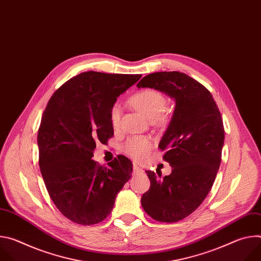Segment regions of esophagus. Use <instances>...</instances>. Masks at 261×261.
<instances>
[{
	"instance_id": "34e87169",
	"label": "esophagus",
	"mask_w": 261,
	"mask_h": 261,
	"mask_svg": "<svg viewBox=\"0 0 261 261\" xmlns=\"http://www.w3.org/2000/svg\"><path fill=\"white\" fill-rule=\"evenodd\" d=\"M133 171H134V173H137V172H141L142 169L136 163H134L133 164Z\"/></svg>"
}]
</instances>
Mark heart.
<instances>
[{"mask_svg": "<svg viewBox=\"0 0 261 261\" xmlns=\"http://www.w3.org/2000/svg\"><path fill=\"white\" fill-rule=\"evenodd\" d=\"M130 103L148 120L163 122L166 118L165 108L167 101L165 96L156 90H142L130 98ZM121 106L116 103L109 109V120L113 127L117 128L121 120ZM152 150V142L146 137L130 138L123 146V151L136 161H144Z\"/></svg>", "mask_w": 261, "mask_h": 261, "instance_id": "heart-1", "label": "heart"}]
</instances>
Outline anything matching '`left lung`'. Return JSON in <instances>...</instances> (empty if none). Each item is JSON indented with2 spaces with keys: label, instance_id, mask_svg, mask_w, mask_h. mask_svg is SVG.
<instances>
[{
  "label": "left lung",
  "instance_id": "8db88e82",
  "mask_svg": "<svg viewBox=\"0 0 261 261\" xmlns=\"http://www.w3.org/2000/svg\"><path fill=\"white\" fill-rule=\"evenodd\" d=\"M155 89L174 99L172 119L159 147L172 167L161 177L146 170L151 187L141 196L144 212L172 223L192 214L211 191L221 163L224 127L210 91L187 74L170 71L144 76L136 86Z\"/></svg>",
  "mask_w": 261,
  "mask_h": 261
}]
</instances>
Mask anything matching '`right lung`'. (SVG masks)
<instances>
[{
	"label": "right lung",
	"instance_id": "obj_1",
	"mask_svg": "<svg viewBox=\"0 0 261 261\" xmlns=\"http://www.w3.org/2000/svg\"><path fill=\"white\" fill-rule=\"evenodd\" d=\"M140 77L84 72L59 88L46 105L37 136L41 174L58 210L77 224L103 221L132 175V162L125 156L109 167L92 157L96 143L114 135L110 107Z\"/></svg>",
	"mask_w": 261,
	"mask_h": 261
}]
</instances>
